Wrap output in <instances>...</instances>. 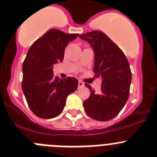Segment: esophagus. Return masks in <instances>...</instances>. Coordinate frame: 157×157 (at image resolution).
Instances as JSON below:
<instances>
[{"instance_id": "esophagus-1", "label": "esophagus", "mask_w": 157, "mask_h": 157, "mask_svg": "<svg viewBox=\"0 0 157 157\" xmlns=\"http://www.w3.org/2000/svg\"><path fill=\"white\" fill-rule=\"evenodd\" d=\"M83 86H84V83H83V82L80 81H80L78 82V87H83Z\"/></svg>"}]
</instances>
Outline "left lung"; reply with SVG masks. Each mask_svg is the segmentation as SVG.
<instances>
[{"instance_id":"8db88e82","label":"left lung","mask_w":157,"mask_h":157,"mask_svg":"<svg viewBox=\"0 0 157 157\" xmlns=\"http://www.w3.org/2000/svg\"><path fill=\"white\" fill-rule=\"evenodd\" d=\"M79 37L88 42L94 52L95 77L102 79L99 94L89 84V98L83 101L87 115L98 121H106L115 118L125 106L129 96L132 73L129 63L118 45L108 36L93 31L80 35Z\"/></svg>"}]
</instances>
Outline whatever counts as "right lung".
Listing matches in <instances>:
<instances>
[{
  "label": "right lung",
  "instance_id": "1",
  "mask_svg": "<svg viewBox=\"0 0 157 157\" xmlns=\"http://www.w3.org/2000/svg\"><path fill=\"white\" fill-rule=\"evenodd\" d=\"M78 36L50 29L28 51L22 66L21 88L31 111L39 118L60 115L67 96L77 89V79L54 77L52 69L54 64L62 62L67 45Z\"/></svg>",
  "mask_w": 157,
  "mask_h": 157
}]
</instances>
